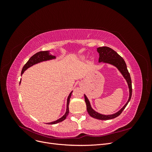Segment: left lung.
Instances as JSON below:
<instances>
[{
  "mask_svg": "<svg viewBox=\"0 0 152 152\" xmlns=\"http://www.w3.org/2000/svg\"><path fill=\"white\" fill-rule=\"evenodd\" d=\"M97 51L99 53V63L103 62L104 63L110 64V65H113L115 66L118 71L121 72L124 79L126 80L129 91V99L127 100V103L125 104L124 107L118 111L117 112L111 115H103L102 113H99L91 107V105L90 103L89 100L87 98L86 94H84V98H85V102L86 103L87 107V111L89 114V115L92 117H93L96 119H99V120H110V119H112L120 115L123 110L126 107L128 103L131 100V96H132V82L129 73L127 65L126 64L125 61L124 59L119 55L116 51L108 47H99L97 48Z\"/></svg>",
  "mask_w": 152,
  "mask_h": 152,
  "instance_id": "obj_1",
  "label": "left lung"
}]
</instances>
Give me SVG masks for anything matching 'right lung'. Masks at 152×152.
Instances as JSON below:
<instances>
[{
  "label": "right lung",
  "mask_w": 152,
  "mask_h": 152,
  "mask_svg": "<svg viewBox=\"0 0 152 152\" xmlns=\"http://www.w3.org/2000/svg\"><path fill=\"white\" fill-rule=\"evenodd\" d=\"M56 56H54V55H52L50 53L49 50H46V51H40V52L37 53L36 54L33 55V56H32L29 59V60L27 61V63L24 65V66L23 67L22 71H21V75L28 68L34 65H36V64L41 63V62H43V61L52 60V59H56ZM20 82H21V81H20ZM72 92H73V91L71 92V93H70V94H69V96H68L67 103H66V112H65V114H64V115L63 117H61L60 118L58 119V120H56V121L51 122H49V123H47V124H55L61 122L63 121L64 120H65V118H66V117L68 116V115L69 113V107H68V106H69V103H70V99L71 98Z\"/></svg>",
  "instance_id": "right-lung-1"
}]
</instances>
